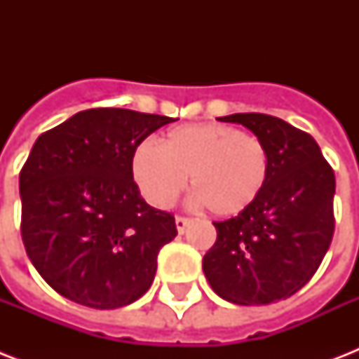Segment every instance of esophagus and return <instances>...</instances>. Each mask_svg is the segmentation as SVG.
<instances>
[{
    "label": "esophagus",
    "mask_w": 359,
    "mask_h": 359,
    "mask_svg": "<svg viewBox=\"0 0 359 359\" xmlns=\"http://www.w3.org/2000/svg\"><path fill=\"white\" fill-rule=\"evenodd\" d=\"M190 224H191V219L184 218V216H177V218H175V225H177V231H179L180 235H182V233L188 229V225Z\"/></svg>",
    "instance_id": "1"
}]
</instances>
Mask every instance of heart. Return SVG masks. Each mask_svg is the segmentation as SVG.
<instances>
[{
    "mask_svg": "<svg viewBox=\"0 0 359 359\" xmlns=\"http://www.w3.org/2000/svg\"><path fill=\"white\" fill-rule=\"evenodd\" d=\"M268 171L264 143L229 124L177 126L163 145L147 140L132 156L135 184L152 207H171L190 177L194 205L219 218L248 210L261 196Z\"/></svg>",
    "mask_w": 359,
    "mask_h": 359,
    "instance_id": "heart-1",
    "label": "heart"
}]
</instances>
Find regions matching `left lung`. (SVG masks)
Listing matches in <instances>:
<instances>
[{
	"instance_id": "obj_1",
	"label": "left lung",
	"mask_w": 359,
	"mask_h": 359,
	"mask_svg": "<svg viewBox=\"0 0 359 359\" xmlns=\"http://www.w3.org/2000/svg\"><path fill=\"white\" fill-rule=\"evenodd\" d=\"M251 130L270 158L268 180L248 210L214 222L203 257L212 290L238 306L285 300L320 266L334 236L335 175L311 135L264 114L222 117Z\"/></svg>"
}]
</instances>
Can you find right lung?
I'll use <instances>...</instances> for the list:
<instances>
[{
	"label": "right lung",
	"mask_w": 359,
	"mask_h": 359,
	"mask_svg": "<svg viewBox=\"0 0 359 359\" xmlns=\"http://www.w3.org/2000/svg\"><path fill=\"white\" fill-rule=\"evenodd\" d=\"M171 117L123 108L72 115L39 135L20 171L22 240L65 298L117 309L145 294L173 214L147 205L132 175L135 147Z\"/></svg>",
	"instance_id": "add662e5"
}]
</instances>
